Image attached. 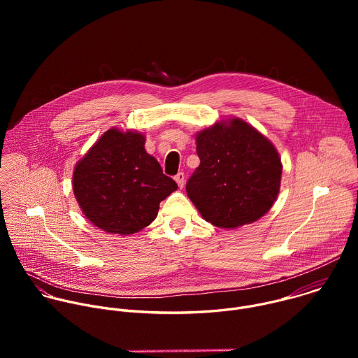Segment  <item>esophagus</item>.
<instances>
[{"label":"esophagus","instance_id":"obj_1","mask_svg":"<svg viewBox=\"0 0 358 358\" xmlns=\"http://www.w3.org/2000/svg\"><path fill=\"white\" fill-rule=\"evenodd\" d=\"M174 180L177 181V184H178L180 188L184 187V173H178V174L174 177Z\"/></svg>","mask_w":358,"mask_h":358}]
</instances>
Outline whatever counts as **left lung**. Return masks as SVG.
Wrapping results in <instances>:
<instances>
[{"label": "left lung", "mask_w": 358, "mask_h": 358, "mask_svg": "<svg viewBox=\"0 0 358 358\" xmlns=\"http://www.w3.org/2000/svg\"><path fill=\"white\" fill-rule=\"evenodd\" d=\"M195 141L199 166L185 189L202 218L225 229L262 218L280 188L275 145L241 119L217 122L196 133Z\"/></svg>", "instance_id": "obj_1"}]
</instances>
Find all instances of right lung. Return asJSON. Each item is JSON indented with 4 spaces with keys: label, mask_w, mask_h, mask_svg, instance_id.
<instances>
[{
    "label": "right lung",
    "mask_w": 358,
    "mask_h": 358,
    "mask_svg": "<svg viewBox=\"0 0 358 358\" xmlns=\"http://www.w3.org/2000/svg\"><path fill=\"white\" fill-rule=\"evenodd\" d=\"M141 133L110 129L76 164L73 194L85 217L109 234L130 235L156 220L177 184L144 148Z\"/></svg>",
    "instance_id": "add662e5"
}]
</instances>
